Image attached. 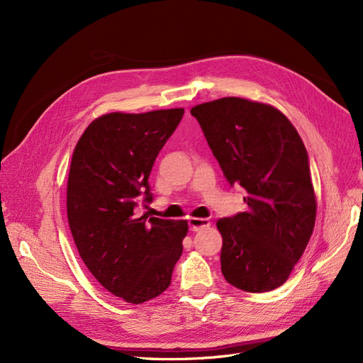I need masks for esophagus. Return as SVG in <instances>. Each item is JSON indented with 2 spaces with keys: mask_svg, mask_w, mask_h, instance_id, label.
<instances>
[{
  "mask_svg": "<svg viewBox=\"0 0 363 363\" xmlns=\"http://www.w3.org/2000/svg\"><path fill=\"white\" fill-rule=\"evenodd\" d=\"M188 225L191 231H200V230H203V228H207L208 225H211V220L203 219V218H189Z\"/></svg>",
  "mask_w": 363,
  "mask_h": 363,
  "instance_id": "obj_1",
  "label": "esophagus"
}]
</instances>
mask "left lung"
Instances as JSON below:
<instances>
[{"label": "left lung", "instance_id": "1", "mask_svg": "<svg viewBox=\"0 0 363 363\" xmlns=\"http://www.w3.org/2000/svg\"><path fill=\"white\" fill-rule=\"evenodd\" d=\"M226 181L249 211L222 218L220 269L235 289L264 293L289 279L311 240L316 199L298 132L269 106L225 97L191 108Z\"/></svg>", "mask_w": 363, "mask_h": 363}]
</instances>
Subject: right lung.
Instances as JSON below:
<instances>
[{
  "instance_id": "1",
  "label": "right lung",
  "mask_w": 363,
  "mask_h": 363,
  "mask_svg": "<svg viewBox=\"0 0 363 363\" xmlns=\"http://www.w3.org/2000/svg\"><path fill=\"white\" fill-rule=\"evenodd\" d=\"M184 108L95 119L74 147L67 219L78 252L103 287L126 303L160 296L182 255L186 220L140 216L152 201L148 177Z\"/></svg>"
}]
</instances>
